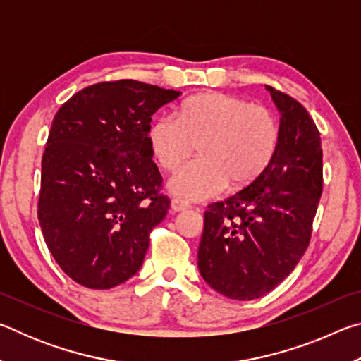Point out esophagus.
<instances>
[{
  "mask_svg": "<svg viewBox=\"0 0 361 361\" xmlns=\"http://www.w3.org/2000/svg\"><path fill=\"white\" fill-rule=\"evenodd\" d=\"M170 207H172L173 212H181V210H188L191 205L185 202V200H181V199H172Z\"/></svg>",
  "mask_w": 361,
  "mask_h": 361,
  "instance_id": "1",
  "label": "esophagus"
}]
</instances>
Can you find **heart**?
Returning <instances> with one entry per match:
<instances>
[{"label": "heart", "instance_id": "heart-1", "mask_svg": "<svg viewBox=\"0 0 361 361\" xmlns=\"http://www.w3.org/2000/svg\"><path fill=\"white\" fill-rule=\"evenodd\" d=\"M151 156L175 170L197 145V159L170 176L169 188L188 200L215 197L228 188L253 183L271 166L280 142L271 109L242 97L202 92L181 103L175 118L161 114L146 130Z\"/></svg>", "mask_w": 361, "mask_h": 361}]
</instances>
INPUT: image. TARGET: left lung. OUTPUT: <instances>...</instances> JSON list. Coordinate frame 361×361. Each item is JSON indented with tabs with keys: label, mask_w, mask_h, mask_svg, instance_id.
Instances as JSON below:
<instances>
[{
	"label": "left lung",
	"mask_w": 361,
	"mask_h": 361,
	"mask_svg": "<svg viewBox=\"0 0 361 361\" xmlns=\"http://www.w3.org/2000/svg\"><path fill=\"white\" fill-rule=\"evenodd\" d=\"M280 111V142L271 166L204 213L197 264L229 299L264 296L290 276L309 247L323 189L320 132L296 99L266 85Z\"/></svg>",
	"instance_id": "8db88e82"
}]
</instances>
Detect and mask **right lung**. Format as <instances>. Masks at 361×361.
Segmentation results:
<instances>
[{
  "mask_svg": "<svg viewBox=\"0 0 361 361\" xmlns=\"http://www.w3.org/2000/svg\"><path fill=\"white\" fill-rule=\"evenodd\" d=\"M180 92L119 79L87 85L54 116L41 164L38 219L46 245L76 283L108 290L142 267L170 199L146 130Z\"/></svg>",
  "mask_w": 361,
  "mask_h": 361,
  "instance_id": "right-lung-1",
  "label": "right lung"
}]
</instances>
